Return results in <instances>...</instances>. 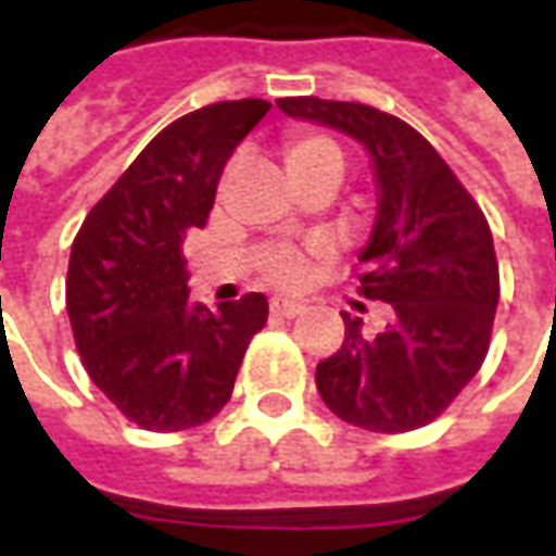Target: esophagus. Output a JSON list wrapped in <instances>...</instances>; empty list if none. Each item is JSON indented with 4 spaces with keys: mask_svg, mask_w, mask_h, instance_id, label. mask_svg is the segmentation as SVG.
<instances>
[{
    "mask_svg": "<svg viewBox=\"0 0 556 556\" xmlns=\"http://www.w3.org/2000/svg\"><path fill=\"white\" fill-rule=\"evenodd\" d=\"M270 313L279 315V318H294L298 313H303V303L289 301V298H274L270 301Z\"/></svg>",
    "mask_w": 556,
    "mask_h": 556,
    "instance_id": "1",
    "label": "esophagus"
}]
</instances>
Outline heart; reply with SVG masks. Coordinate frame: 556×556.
<instances>
[{
  "instance_id": "heart-1",
  "label": "heart",
  "mask_w": 556,
  "mask_h": 556,
  "mask_svg": "<svg viewBox=\"0 0 556 556\" xmlns=\"http://www.w3.org/2000/svg\"><path fill=\"white\" fill-rule=\"evenodd\" d=\"M282 163L294 187H301L327 169L342 172V151L321 134H291L282 142ZM265 279L279 289H301L309 279V262L289 250H277L265 258Z\"/></svg>"
}]
</instances>
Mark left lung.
<instances>
[{
	"instance_id": "1",
	"label": "left lung",
	"mask_w": 556,
	"mask_h": 556,
	"mask_svg": "<svg viewBox=\"0 0 556 556\" xmlns=\"http://www.w3.org/2000/svg\"><path fill=\"white\" fill-rule=\"evenodd\" d=\"M291 118L357 139L372 157L378 211L361 253V291L390 309L378 333L342 313L345 342L318 363L315 384L339 419L410 431L441 417L489 354L501 298L485 214L429 139L366 103L279 98Z\"/></svg>"
}]
</instances>
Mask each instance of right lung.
<instances>
[{
    "mask_svg": "<svg viewBox=\"0 0 556 556\" xmlns=\"http://www.w3.org/2000/svg\"><path fill=\"white\" fill-rule=\"evenodd\" d=\"M270 103L223 101L151 139L83 219L65 301L83 366L103 396L148 431H184L229 402L250 339L265 327L258 291L211 313L187 303L181 247L205 229L231 151Z\"/></svg>",
    "mask_w": 556,
    "mask_h": 556,
    "instance_id": "right-lung-1",
    "label": "right lung"
}]
</instances>
